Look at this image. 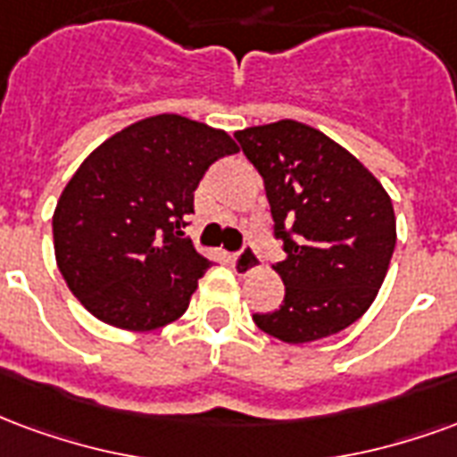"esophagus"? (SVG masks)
Masks as SVG:
<instances>
[{"instance_id":"34e87169","label":"esophagus","mask_w":457,"mask_h":457,"mask_svg":"<svg viewBox=\"0 0 457 457\" xmlns=\"http://www.w3.org/2000/svg\"><path fill=\"white\" fill-rule=\"evenodd\" d=\"M231 265L238 275H248L253 270L261 268V255H258V251L253 245H243L241 251L231 255Z\"/></svg>"}]
</instances>
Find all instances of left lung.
Returning <instances> with one entry per match:
<instances>
[{
	"label": "left lung",
	"instance_id": "8db88e82",
	"mask_svg": "<svg viewBox=\"0 0 457 457\" xmlns=\"http://www.w3.org/2000/svg\"><path fill=\"white\" fill-rule=\"evenodd\" d=\"M261 172L272 233L287 258L275 265L285 299L253 314L261 331L285 343L334 336L378 297L397 243L392 199L361 160L306 123L236 131Z\"/></svg>",
	"mask_w": 457,
	"mask_h": 457
}]
</instances>
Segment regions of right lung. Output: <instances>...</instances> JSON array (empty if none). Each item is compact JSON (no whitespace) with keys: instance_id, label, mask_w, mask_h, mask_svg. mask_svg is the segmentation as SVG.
I'll use <instances>...</instances> for the list:
<instances>
[{"instance_id":"1","label":"right lung","mask_w":457,"mask_h":457,"mask_svg":"<svg viewBox=\"0 0 457 457\" xmlns=\"http://www.w3.org/2000/svg\"><path fill=\"white\" fill-rule=\"evenodd\" d=\"M233 153L228 133L178 114L131 123L89 153L53 214L55 261L89 314L151 331L187 312L212 265L185 236L195 189Z\"/></svg>"}]
</instances>
